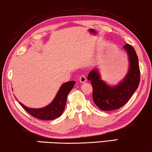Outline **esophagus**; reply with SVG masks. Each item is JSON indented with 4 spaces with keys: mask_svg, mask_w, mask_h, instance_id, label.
I'll list each match as a JSON object with an SVG mask.
<instances>
[{
    "mask_svg": "<svg viewBox=\"0 0 152 152\" xmlns=\"http://www.w3.org/2000/svg\"><path fill=\"white\" fill-rule=\"evenodd\" d=\"M79 80H80V82L81 83H85V82L86 81V76L85 75H81L80 76V78H79Z\"/></svg>",
    "mask_w": 152,
    "mask_h": 152,
    "instance_id": "obj_1",
    "label": "esophagus"
}]
</instances>
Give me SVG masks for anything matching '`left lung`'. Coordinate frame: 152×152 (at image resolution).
Returning a JSON list of instances; mask_svg holds the SVG:
<instances>
[{
	"instance_id": "8db88e82",
	"label": "left lung",
	"mask_w": 152,
	"mask_h": 152,
	"mask_svg": "<svg viewBox=\"0 0 152 152\" xmlns=\"http://www.w3.org/2000/svg\"><path fill=\"white\" fill-rule=\"evenodd\" d=\"M123 49L128 55L129 70L124 78L116 85H107L101 78L97 69L94 68L87 76L93 86L94 103L103 111H111L122 107L129 102L140 82L139 59L134 48L129 44Z\"/></svg>"
}]
</instances>
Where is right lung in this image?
I'll return each instance as SVG.
<instances>
[{
	"instance_id": "1",
	"label": "right lung",
	"mask_w": 152,
	"mask_h": 152,
	"mask_svg": "<svg viewBox=\"0 0 152 152\" xmlns=\"http://www.w3.org/2000/svg\"><path fill=\"white\" fill-rule=\"evenodd\" d=\"M75 84V81H69L64 83L59 88L53 102L44 107L37 109L30 108L20 102L19 103L29 114L37 118L44 120H54L59 118L63 113L66 107L67 95Z\"/></svg>"
}]
</instances>
